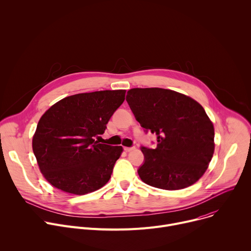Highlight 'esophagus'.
Segmentation results:
<instances>
[{
	"label": "esophagus",
	"instance_id": "34e87169",
	"mask_svg": "<svg viewBox=\"0 0 251 251\" xmlns=\"http://www.w3.org/2000/svg\"><path fill=\"white\" fill-rule=\"evenodd\" d=\"M136 148H135V146H132V147H124V150L126 151V152H131V151H134Z\"/></svg>",
	"mask_w": 251,
	"mask_h": 251
}]
</instances>
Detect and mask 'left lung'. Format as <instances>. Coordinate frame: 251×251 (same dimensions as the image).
I'll use <instances>...</instances> for the list:
<instances>
[{
    "label": "left lung",
    "instance_id": "obj_1",
    "mask_svg": "<svg viewBox=\"0 0 251 251\" xmlns=\"http://www.w3.org/2000/svg\"><path fill=\"white\" fill-rule=\"evenodd\" d=\"M126 101L145 132L157 135V147L141 146L138 174L145 184L181 190L204 174L214 151V129L202 106L164 88H132Z\"/></svg>",
    "mask_w": 251,
    "mask_h": 251
}]
</instances>
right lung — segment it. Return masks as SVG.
I'll use <instances>...</instances> for the list:
<instances>
[{
    "instance_id": "1",
    "label": "right lung",
    "mask_w": 251,
    "mask_h": 251,
    "mask_svg": "<svg viewBox=\"0 0 251 251\" xmlns=\"http://www.w3.org/2000/svg\"><path fill=\"white\" fill-rule=\"evenodd\" d=\"M125 92L71 95L42 116L32 138V151L50 184L65 193L85 195L109 181L123 148L101 144L95 138L104 133Z\"/></svg>"
}]
</instances>
